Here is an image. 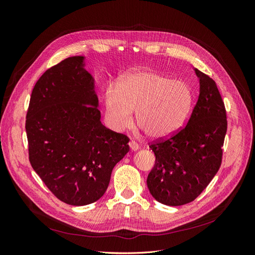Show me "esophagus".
I'll use <instances>...</instances> for the list:
<instances>
[{
    "label": "esophagus",
    "instance_id": "esophagus-1",
    "mask_svg": "<svg viewBox=\"0 0 255 255\" xmlns=\"http://www.w3.org/2000/svg\"><path fill=\"white\" fill-rule=\"evenodd\" d=\"M128 145H129V148H130V150L132 151H137L138 149H139V144H138L136 141H134V140H130L129 142H128Z\"/></svg>",
    "mask_w": 255,
    "mask_h": 255
}]
</instances>
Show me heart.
Returning a JSON list of instances; mask_svg holds the SVG:
<instances>
[{
  "instance_id": "b5f03b06",
  "label": "heart",
  "mask_w": 255,
  "mask_h": 255,
  "mask_svg": "<svg viewBox=\"0 0 255 255\" xmlns=\"http://www.w3.org/2000/svg\"><path fill=\"white\" fill-rule=\"evenodd\" d=\"M194 95L185 81L151 69L129 72L104 90V116L111 128L122 132L136 121L154 139L175 133L191 110Z\"/></svg>"
}]
</instances>
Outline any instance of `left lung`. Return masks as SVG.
Wrapping results in <instances>:
<instances>
[{
  "label": "left lung",
  "instance_id": "1",
  "mask_svg": "<svg viewBox=\"0 0 255 255\" xmlns=\"http://www.w3.org/2000/svg\"><path fill=\"white\" fill-rule=\"evenodd\" d=\"M200 94L187 125L150 144L155 165L146 179L150 194L169 206L187 204L218 172L227 134V112L215 81L195 68Z\"/></svg>",
  "mask_w": 255,
  "mask_h": 255
}]
</instances>
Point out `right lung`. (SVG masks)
Listing matches in <instances>:
<instances>
[{
    "label": "right lung",
    "mask_w": 255,
    "mask_h": 255,
    "mask_svg": "<svg viewBox=\"0 0 255 255\" xmlns=\"http://www.w3.org/2000/svg\"><path fill=\"white\" fill-rule=\"evenodd\" d=\"M73 56L48 69L30 96L25 129L28 158L52 194L67 204L96 202L109 187L128 137L105 128L95 80Z\"/></svg>",
    "instance_id": "obj_1"
}]
</instances>
